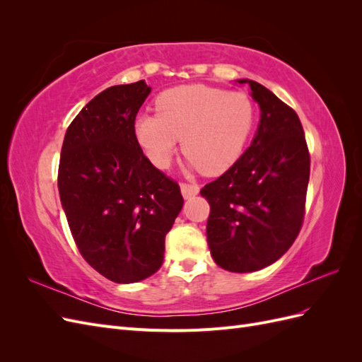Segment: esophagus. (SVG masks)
<instances>
[{"label":"esophagus","mask_w":362,"mask_h":362,"mask_svg":"<svg viewBox=\"0 0 362 362\" xmlns=\"http://www.w3.org/2000/svg\"><path fill=\"white\" fill-rule=\"evenodd\" d=\"M181 193L185 199H189L199 193V185L193 182H181Z\"/></svg>","instance_id":"esophagus-1"}]
</instances>
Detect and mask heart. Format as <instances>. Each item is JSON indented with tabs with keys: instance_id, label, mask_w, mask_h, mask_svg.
I'll return each instance as SVG.
<instances>
[{
	"instance_id": "b5f03b06",
	"label": "heart",
	"mask_w": 362,
	"mask_h": 362,
	"mask_svg": "<svg viewBox=\"0 0 362 362\" xmlns=\"http://www.w3.org/2000/svg\"><path fill=\"white\" fill-rule=\"evenodd\" d=\"M157 115L137 117L134 133L148 160L168 169L181 148L189 164L205 175L228 170L240 158L255 125L257 108L245 92L187 84L161 92Z\"/></svg>"
}]
</instances>
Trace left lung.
Returning <instances> with one entry per match:
<instances>
[{
  "mask_svg": "<svg viewBox=\"0 0 362 362\" xmlns=\"http://www.w3.org/2000/svg\"><path fill=\"white\" fill-rule=\"evenodd\" d=\"M261 110L250 146L201 194L210 204L206 242L217 266L235 273L264 269L298 237L310 181V151L291 107L252 80Z\"/></svg>",
  "mask_w": 362,
  "mask_h": 362,
  "instance_id": "8db88e82",
  "label": "left lung"
}]
</instances>
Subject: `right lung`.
<instances>
[{"mask_svg": "<svg viewBox=\"0 0 362 362\" xmlns=\"http://www.w3.org/2000/svg\"><path fill=\"white\" fill-rule=\"evenodd\" d=\"M151 87H108L87 103L64 134L60 201L83 258L117 284L145 279L161 267L164 238L184 199L177 181L137 144L134 122Z\"/></svg>", "mask_w": 362, "mask_h": 362, "instance_id": "1", "label": "right lung"}]
</instances>
